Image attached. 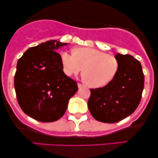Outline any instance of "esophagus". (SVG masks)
Instances as JSON below:
<instances>
[{
    "instance_id": "1",
    "label": "esophagus",
    "mask_w": 158,
    "mask_h": 158,
    "mask_svg": "<svg viewBox=\"0 0 158 158\" xmlns=\"http://www.w3.org/2000/svg\"><path fill=\"white\" fill-rule=\"evenodd\" d=\"M82 87H84V85L80 84V83H78V88H82Z\"/></svg>"
}]
</instances>
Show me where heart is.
Wrapping results in <instances>:
<instances>
[{
    "mask_svg": "<svg viewBox=\"0 0 158 158\" xmlns=\"http://www.w3.org/2000/svg\"><path fill=\"white\" fill-rule=\"evenodd\" d=\"M60 57L67 76L76 75L84 69L83 79L92 88L108 85L113 80L119 69L115 56L93 48H77L73 50V54L63 51Z\"/></svg>",
    "mask_w": 158,
    "mask_h": 158,
    "instance_id": "1",
    "label": "heart"
}]
</instances>
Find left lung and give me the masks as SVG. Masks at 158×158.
Instances as JSON below:
<instances>
[{"label": "left lung", "mask_w": 158, "mask_h": 158, "mask_svg": "<svg viewBox=\"0 0 158 158\" xmlns=\"http://www.w3.org/2000/svg\"><path fill=\"white\" fill-rule=\"evenodd\" d=\"M117 75L102 88L90 89L88 106L94 118L114 123L133 113L139 106L144 87V75L139 61L131 55L117 53Z\"/></svg>", "instance_id": "left-lung-1"}]
</instances>
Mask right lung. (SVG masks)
<instances>
[{"label":"right lung","instance_id":"right-lung-1","mask_svg":"<svg viewBox=\"0 0 158 158\" xmlns=\"http://www.w3.org/2000/svg\"><path fill=\"white\" fill-rule=\"evenodd\" d=\"M68 43L50 40L29 48L20 58L14 85L25 114L43 123L54 122L66 111L77 83L65 75L57 50Z\"/></svg>","mask_w":158,"mask_h":158}]
</instances>
